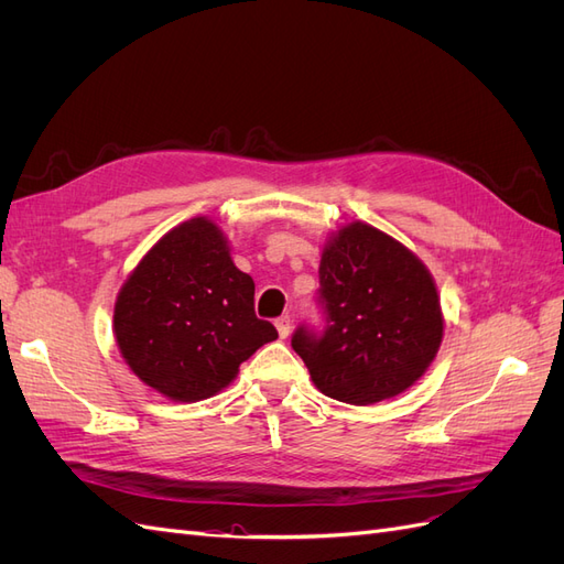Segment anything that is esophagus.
I'll return each instance as SVG.
<instances>
[{"instance_id":"34e87169","label":"esophagus","mask_w":564,"mask_h":564,"mask_svg":"<svg viewBox=\"0 0 564 564\" xmlns=\"http://www.w3.org/2000/svg\"><path fill=\"white\" fill-rule=\"evenodd\" d=\"M275 327H278L280 338H286L289 334H292V317H289V315L278 317V319H275Z\"/></svg>"}]
</instances>
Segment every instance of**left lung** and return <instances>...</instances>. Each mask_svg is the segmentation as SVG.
<instances>
[{"instance_id": "1", "label": "left lung", "mask_w": 564, "mask_h": 564, "mask_svg": "<svg viewBox=\"0 0 564 564\" xmlns=\"http://www.w3.org/2000/svg\"><path fill=\"white\" fill-rule=\"evenodd\" d=\"M322 334L299 327L292 348L327 398L390 400L431 367L445 334L431 270L395 237L362 220L332 232L319 259Z\"/></svg>"}]
</instances>
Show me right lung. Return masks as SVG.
<instances>
[{
	"label": "right lung",
	"mask_w": 564,
	"mask_h": 564,
	"mask_svg": "<svg viewBox=\"0 0 564 564\" xmlns=\"http://www.w3.org/2000/svg\"><path fill=\"white\" fill-rule=\"evenodd\" d=\"M112 329L129 369L174 402L216 395L278 338L256 317L253 280L232 263L228 237L207 216L152 245L119 289Z\"/></svg>",
	"instance_id": "1"
}]
</instances>
